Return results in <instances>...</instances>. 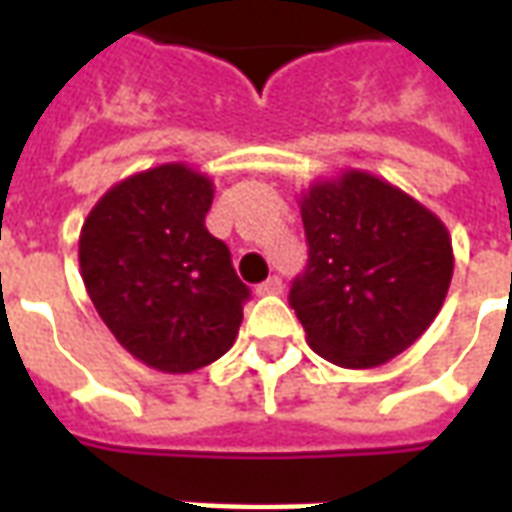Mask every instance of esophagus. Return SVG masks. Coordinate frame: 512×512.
<instances>
[{"label": "esophagus", "mask_w": 512, "mask_h": 512, "mask_svg": "<svg viewBox=\"0 0 512 512\" xmlns=\"http://www.w3.org/2000/svg\"><path fill=\"white\" fill-rule=\"evenodd\" d=\"M282 293V279L279 277H268L266 282L257 285V296H277Z\"/></svg>", "instance_id": "34e87169"}]
</instances>
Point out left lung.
<instances>
[{"mask_svg":"<svg viewBox=\"0 0 512 512\" xmlns=\"http://www.w3.org/2000/svg\"><path fill=\"white\" fill-rule=\"evenodd\" d=\"M310 263L290 307L307 343L351 370L403 354L450 290L452 241L439 216L362 169L315 180L301 194Z\"/></svg>","mask_w":512,"mask_h":512,"instance_id":"obj_1","label":"left lung"}]
</instances>
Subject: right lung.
<instances>
[{
    "mask_svg": "<svg viewBox=\"0 0 512 512\" xmlns=\"http://www.w3.org/2000/svg\"><path fill=\"white\" fill-rule=\"evenodd\" d=\"M213 180L183 161L120 180L79 235L84 288L117 343L161 373H191L233 348L249 288L205 227Z\"/></svg>",
    "mask_w": 512,
    "mask_h": 512,
    "instance_id": "right-lung-1",
    "label": "right lung"
}]
</instances>
